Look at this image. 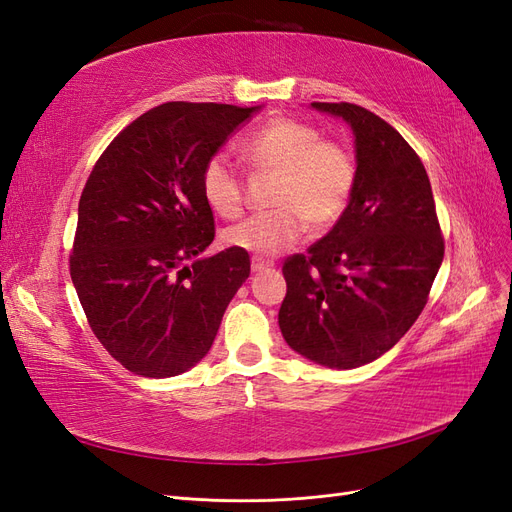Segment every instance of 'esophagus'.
I'll return each instance as SVG.
<instances>
[{"instance_id": "34e87169", "label": "esophagus", "mask_w": 512, "mask_h": 512, "mask_svg": "<svg viewBox=\"0 0 512 512\" xmlns=\"http://www.w3.org/2000/svg\"><path fill=\"white\" fill-rule=\"evenodd\" d=\"M271 265L267 260H262V258H252V271L254 273H260V271H265V269H269Z\"/></svg>"}]
</instances>
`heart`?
I'll return each instance as SVG.
<instances>
[{"label":"heart","instance_id":"obj_1","mask_svg":"<svg viewBox=\"0 0 512 512\" xmlns=\"http://www.w3.org/2000/svg\"><path fill=\"white\" fill-rule=\"evenodd\" d=\"M241 156L258 173L275 175L271 211L252 215L224 232V243L258 256H275L303 237L307 224L322 230L346 213L356 188L352 153L335 141H324L309 123L275 117L247 136ZM200 194L224 220L245 209V185L224 153H215L200 173Z\"/></svg>","mask_w":512,"mask_h":512}]
</instances>
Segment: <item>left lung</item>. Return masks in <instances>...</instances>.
<instances>
[{
  "label": "left lung",
  "mask_w": 512,
  "mask_h": 512,
  "mask_svg": "<svg viewBox=\"0 0 512 512\" xmlns=\"http://www.w3.org/2000/svg\"><path fill=\"white\" fill-rule=\"evenodd\" d=\"M354 134L356 188L337 224L284 262L280 329L305 359L354 369L391 350L421 316L444 258L427 170L393 126L350 102H312Z\"/></svg>",
  "instance_id": "obj_1"
}]
</instances>
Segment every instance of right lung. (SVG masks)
<instances>
[{"label": "right lung", "instance_id": "1", "mask_svg": "<svg viewBox=\"0 0 512 512\" xmlns=\"http://www.w3.org/2000/svg\"><path fill=\"white\" fill-rule=\"evenodd\" d=\"M260 106L166 102L104 149L79 200L70 277L91 331L145 378L194 367L250 277V254L200 258L215 237L200 173Z\"/></svg>", "mask_w": 512, "mask_h": 512}]
</instances>
